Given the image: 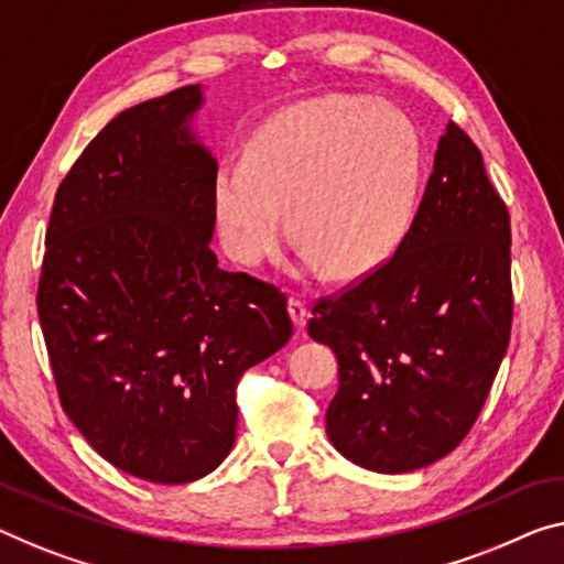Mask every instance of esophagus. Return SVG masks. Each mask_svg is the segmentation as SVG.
<instances>
[{"instance_id":"esophagus-1","label":"esophagus","mask_w":564,"mask_h":564,"mask_svg":"<svg viewBox=\"0 0 564 564\" xmlns=\"http://www.w3.org/2000/svg\"><path fill=\"white\" fill-rule=\"evenodd\" d=\"M288 312H290V317H292V323H294V327H305V323H307V307H305V302H302L300 297H292L288 300Z\"/></svg>"}]
</instances>
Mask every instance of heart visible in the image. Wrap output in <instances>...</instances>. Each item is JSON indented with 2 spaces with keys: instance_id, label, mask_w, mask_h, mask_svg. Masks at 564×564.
I'll list each match as a JSON object with an SVG mask.
<instances>
[{
  "instance_id": "1",
  "label": "heart",
  "mask_w": 564,
  "mask_h": 564,
  "mask_svg": "<svg viewBox=\"0 0 564 564\" xmlns=\"http://www.w3.org/2000/svg\"><path fill=\"white\" fill-rule=\"evenodd\" d=\"M419 186V138L401 110L368 98H327L284 112L216 169L212 204L221 245L259 264L284 237L300 267L337 280L383 262L409 227Z\"/></svg>"
}]
</instances>
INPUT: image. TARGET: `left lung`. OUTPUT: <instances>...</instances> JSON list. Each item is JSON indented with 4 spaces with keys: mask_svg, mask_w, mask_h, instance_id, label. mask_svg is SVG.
I'll use <instances>...</instances> for the list:
<instances>
[{
    "mask_svg": "<svg viewBox=\"0 0 564 564\" xmlns=\"http://www.w3.org/2000/svg\"><path fill=\"white\" fill-rule=\"evenodd\" d=\"M509 241L507 206L479 149L448 123L395 254L319 300L307 323L337 358L325 421L348 462L405 474L462 444L509 345Z\"/></svg>",
    "mask_w": 564,
    "mask_h": 564,
    "instance_id": "obj_1",
    "label": "left lung"
}]
</instances>
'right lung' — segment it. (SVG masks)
<instances>
[{"label": "right lung", "mask_w": 564, "mask_h": 564, "mask_svg": "<svg viewBox=\"0 0 564 564\" xmlns=\"http://www.w3.org/2000/svg\"><path fill=\"white\" fill-rule=\"evenodd\" d=\"M202 85L118 112L50 214L37 312L65 413L116 469L212 474L237 436V383L288 345V297L212 252L216 159Z\"/></svg>", "instance_id": "1"}]
</instances>
